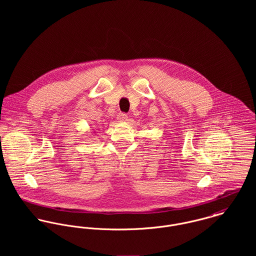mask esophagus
<instances>
[{
  "label": "esophagus",
  "mask_w": 256,
  "mask_h": 256,
  "mask_svg": "<svg viewBox=\"0 0 256 256\" xmlns=\"http://www.w3.org/2000/svg\"><path fill=\"white\" fill-rule=\"evenodd\" d=\"M127 119H128V116L125 113H119L117 115V120L119 122H125V121H127Z\"/></svg>",
  "instance_id": "obj_1"
}]
</instances>
